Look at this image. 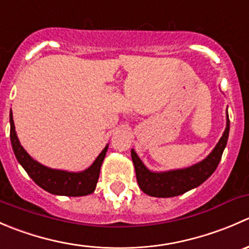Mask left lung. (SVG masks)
Masks as SVG:
<instances>
[{
	"label": "left lung",
	"instance_id": "obj_1",
	"mask_svg": "<svg viewBox=\"0 0 249 249\" xmlns=\"http://www.w3.org/2000/svg\"><path fill=\"white\" fill-rule=\"evenodd\" d=\"M230 120L227 109V126L222 137L218 141L212 152L196 164L184 169L169 170V171H150L147 169L137 153L131 149V159L134 162L136 179L140 189L144 194L154 197H173L182 195L189 190L201 185L206 179L211 177L217 169L223 152L227 147L229 137Z\"/></svg>",
	"mask_w": 249,
	"mask_h": 249
}]
</instances>
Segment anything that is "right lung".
<instances>
[{"label":"right lung","instance_id":"right-lung-1","mask_svg":"<svg viewBox=\"0 0 249 249\" xmlns=\"http://www.w3.org/2000/svg\"><path fill=\"white\" fill-rule=\"evenodd\" d=\"M9 123H11V143L18 162L38 187L50 194L62 195V196H85L94 193L99 180L101 165L108 149V144L102 149L95 161L84 171L71 172L52 169L35 160L20 144L14 126L12 109L9 113Z\"/></svg>","mask_w":249,"mask_h":249}]
</instances>
